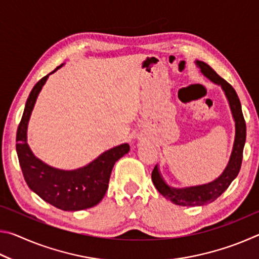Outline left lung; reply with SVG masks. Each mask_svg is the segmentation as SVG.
Returning a JSON list of instances; mask_svg holds the SVG:
<instances>
[{"label": "left lung", "mask_w": 259, "mask_h": 259, "mask_svg": "<svg viewBox=\"0 0 259 259\" xmlns=\"http://www.w3.org/2000/svg\"><path fill=\"white\" fill-rule=\"evenodd\" d=\"M195 64L205 77L209 78L214 84L221 87L223 91H224L235 123V136L230 160L227 162L224 171L210 183L183 188L172 187L168 185L164 178L162 177L159 165H155L154 170L152 171V182L156 187V190L165 199L171 201L172 203L184 205V207L185 205L196 207V205H204L210 203L227 190V187L231 185V183L234 181L240 171L241 163H242V152L245 143V122L243 119L240 99L235 90L233 89V87L230 83H227L224 78L219 76L208 64L200 60H196Z\"/></svg>", "instance_id": "left-lung-1"}]
</instances>
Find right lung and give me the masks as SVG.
<instances>
[{"mask_svg": "<svg viewBox=\"0 0 259 259\" xmlns=\"http://www.w3.org/2000/svg\"><path fill=\"white\" fill-rule=\"evenodd\" d=\"M50 74L41 78L30 91L17 130L16 150L24 178L30 190L56 208L65 211H77L94 207L103 200L114 164L130 151V146L124 143L109 148L90 163L74 170L54 168L35 156L27 144L28 122L37 96Z\"/></svg>", "mask_w": 259, "mask_h": 259, "instance_id": "obj_1", "label": "right lung"}]
</instances>
